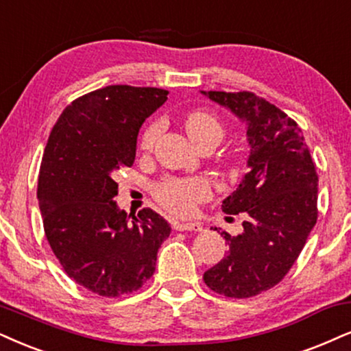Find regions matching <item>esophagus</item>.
I'll use <instances>...</instances> for the list:
<instances>
[{"label": "esophagus", "instance_id": "34e87169", "mask_svg": "<svg viewBox=\"0 0 351 351\" xmlns=\"http://www.w3.org/2000/svg\"><path fill=\"white\" fill-rule=\"evenodd\" d=\"M175 230L178 232H202V225L197 223V221H178L176 220L173 223Z\"/></svg>", "mask_w": 351, "mask_h": 351}]
</instances>
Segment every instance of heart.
Here are the masks:
<instances>
[{"instance_id":"1","label":"heart","mask_w":351,"mask_h":351,"mask_svg":"<svg viewBox=\"0 0 351 351\" xmlns=\"http://www.w3.org/2000/svg\"><path fill=\"white\" fill-rule=\"evenodd\" d=\"M186 131L199 147L206 144H219L223 137V126L214 114L194 110L186 117ZM160 132V123L154 121L145 128L141 136V147L150 149ZM157 199L163 207L180 215L193 214L197 204L210 196V184L204 178H168L157 186Z\"/></svg>"}]
</instances>
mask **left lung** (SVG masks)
Wrapping results in <instances>:
<instances>
[{
    "instance_id": "1",
    "label": "left lung",
    "mask_w": 351,
    "mask_h": 351,
    "mask_svg": "<svg viewBox=\"0 0 351 351\" xmlns=\"http://www.w3.org/2000/svg\"><path fill=\"white\" fill-rule=\"evenodd\" d=\"M201 94L246 123L250 143V171L221 204L227 214L245 215L243 232H221L228 251L204 282L228 298H250L285 277L316 225V167L298 124L267 100L252 92Z\"/></svg>"
}]
</instances>
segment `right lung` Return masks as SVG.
Here are the masks:
<instances>
[{
	"label": "right lung",
	"mask_w": 351,
	"mask_h": 351,
	"mask_svg": "<svg viewBox=\"0 0 351 351\" xmlns=\"http://www.w3.org/2000/svg\"><path fill=\"white\" fill-rule=\"evenodd\" d=\"M167 95L155 87L99 88L66 106L48 137L37 189L43 228L64 272L92 293L139 290L170 237L152 208L131 220L113 201L118 171L134 163L141 126Z\"/></svg>",
	"instance_id": "right-lung-1"
}]
</instances>
